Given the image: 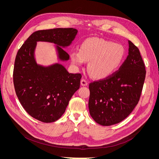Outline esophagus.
Wrapping results in <instances>:
<instances>
[{
  "instance_id": "34e87169",
  "label": "esophagus",
  "mask_w": 159,
  "mask_h": 159,
  "mask_svg": "<svg viewBox=\"0 0 159 159\" xmlns=\"http://www.w3.org/2000/svg\"><path fill=\"white\" fill-rule=\"evenodd\" d=\"M88 81H86L85 80L82 79V80H81V85H82V86H87V85H88Z\"/></svg>"
}]
</instances>
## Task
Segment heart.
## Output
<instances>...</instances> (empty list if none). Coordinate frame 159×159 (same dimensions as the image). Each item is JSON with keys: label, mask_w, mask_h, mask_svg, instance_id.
Instances as JSON below:
<instances>
[{"label": "heart", "mask_w": 159, "mask_h": 159, "mask_svg": "<svg viewBox=\"0 0 159 159\" xmlns=\"http://www.w3.org/2000/svg\"><path fill=\"white\" fill-rule=\"evenodd\" d=\"M125 56V49L119 43L99 38L84 41L80 51L71 53L72 63L81 66L84 61H89L88 70L96 79H105L116 71Z\"/></svg>", "instance_id": "obj_1"}]
</instances>
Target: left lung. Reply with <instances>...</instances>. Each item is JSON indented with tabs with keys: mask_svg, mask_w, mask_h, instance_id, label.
Returning a JSON list of instances; mask_svg holds the SVG:
<instances>
[{
	"mask_svg": "<svg viewBox=\"0 0 159 159\" xmlns=\"http://www.w3.org/2000/svg\"><path fill=\"white\" fill-rule=\"evenodd\" d=\"M128 44V56L119 70L107 79L89 84V113L101 125L109 126L122 121L140 99L145 67L138 48L130 40Z\"/></svg>",
	"mask_w": 159,
	"mask_h": 159,
	"instance_id": "1",
	"label": "left lung"
}]
</instances>
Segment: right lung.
I'll return each instance as SVG.
<instances>
[{"label": "right lung", "mask_w": 159, "mask_h": 159, "mask_svg": "<svg viewBox=\"0 0 159 159\" xmlns=\"http://www.w3.org/2000/svg\"><path fill=\"white\" fill-rule=\"evenodd\" d=\"M78 32L72 28L36 31L17 53L13 72L14 89L24 109L38 121L52 123L61 117L80 88L81 75L69 73L60 63L46 66L37 64V42L55 44L57 60L66 61L70 56L64 48L71 44Z\"/></svg>", "instance_id": "add662e5"}]
</instances>
